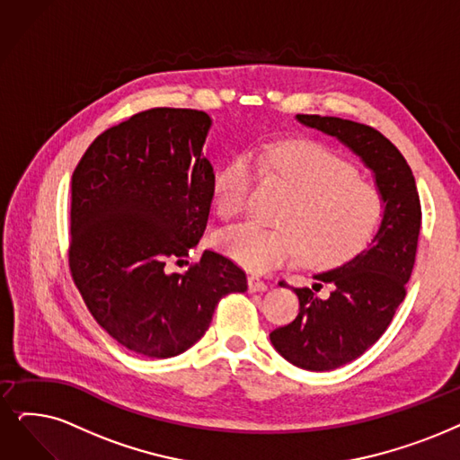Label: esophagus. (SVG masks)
Returning <instances> with one entry per match:
<instances>
[{
	"label": "esophagus",
	"mask_w": 460,
	"mask_h": 460,
	"mask_svg": "<svg viewBox=\"0 0 460 460\" xmlns=\"http://www.w3.org/2000/svg\"><path fill=\"white\" fill-rule=\"evenodd\" d=\"M247 283H249L251 292H264L268 288V285L259 278V275H249Z\"/></svg>",
	"instance_id": "esophagus-1"
}]
</instances>
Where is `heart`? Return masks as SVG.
I'll return each mask as SVG.
<instances>
[{"label": "heart", "mask_w": 460, "mask_h": 460, "mask_svg": "<svg viewBox=\"0 0 460 460\" xmlns=\"http://www.w3.org/2000/svg\"><path fill=\"white\" fill-rule=\"evenodd\" d=\"M259 164L294 192L283 228L256 223L220 232L217 245L249 271H270L298 261L336 266L358 254L374 237L383 215V196L370 181L332 151L309 141H279L259 149ZM254 182L249 156H237L218 175L213 204L223 218L247 211Z\"/></svg>", "instance_id": "b5f03b06"}]
</instances>
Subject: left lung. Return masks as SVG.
Wrapping results in <instances>:
<instances>
[{"label":"left lung","instance_id":"1","mask_svg":"<svg viewBox=\"0 0 460 460\" xmlns=\"http://www.w3.org/2000/svg\"><path fill=\"white\" fill-rule=\"evenodd\" d=\"M296 119L360 156L383 196V218L372 243L343 266L314 275V288H294L300 314L270 334L271 345L290 364L326 372L358 358L391 324L415 264L420 201L406 158L376 128L338 117ZM323 282L333 287L324 301L313 292Z\"/></svg>","mask_w":460,"mask_h":460}]
</instances>
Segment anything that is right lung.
I'll list each match as a JSON object with an SVG mask.
<instances>
[{"label":"right lung","mask_w":460,"mask_h":460,"mask_svg":"<svg viewBox=\"0 0 460 460\" xmlns=\"http://www.w3.org/2000/svg\"><path fill=\"white\" fill-rule=\"evenodd\" d=\"M209 128L196 109L141 111L92 141L71 177V278L105 332L149 358L185 353L218 300L247 290L245 271L213 251L185 273L166 270L208 225Z\"/></svg>","instance_id":"right-lung-1"}]
</instances>
